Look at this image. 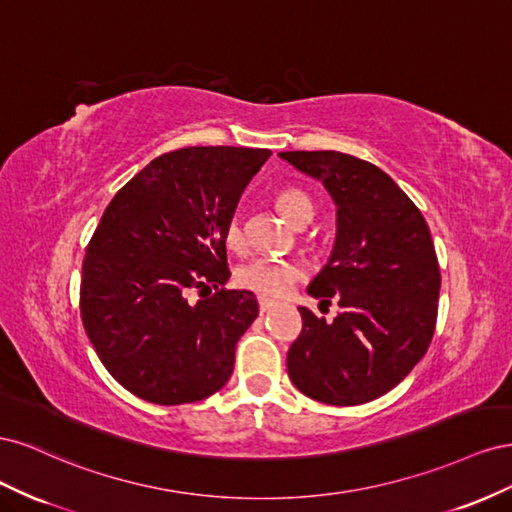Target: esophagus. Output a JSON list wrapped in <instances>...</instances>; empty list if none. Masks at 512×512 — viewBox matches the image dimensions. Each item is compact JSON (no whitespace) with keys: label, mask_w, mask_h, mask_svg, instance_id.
<instances>
[{"label":"esophagus","mask_w":512,"mask_h":512,"mask_svg":"<svg viewBox=\"0 0 512 512\" xmlns=\"http://www.w3.org/2000/svg\"><path fill=\"white\" fill-rule=\"evenodd\" d=\"M277 303L269 297H258V307H260V314H267L269 309H273Z\"/></svg>","instance_id":"esophagus-1"}]
</instances>
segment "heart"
<instances>
[{"label":"heart","mask_w":512,"mask_h":512,"mask_svg":"<svg viewBox=\"0 0 512 512\" xmlns=\"http://www.w3.org/2000/svg\"><path fill=\"white\" fill-rule=\"evenodd\" d=\"M275 207L292 226L312 220L314 213L312 198L299 188H284L277 192ZM224 241L230 250H241L243 247V226L237 213L230 215L224 226ZM303 273V265L294 260L256 258L239 269L237 282L247 290L262 294V297H282L294 282L301 280Z\"/></svg>","instance_id":"b5f03b06"}]
</instances>
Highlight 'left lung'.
<instances>
[{"label": "left lung", "instance_id": "1", "mask_svg": "<svg viewBox=\"0 0 512 512\" xmlns=\"http://www.w3.org/2000/svg\"><path fill=\"white\" fill-rule=\"evenodd\" d=\"M280 158L320 181L337 207L333 252L307 292L342 307L331 322L299 307L303 331L288 350V376L322 404H367L404 380L431 344L440 269L429 226L374 164L339 151Z\"/></svg>", "mask_w": 512, "mask_h": 512}]
</instances>
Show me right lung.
<instances>
[{
	"label": "right lung",
	"mask_w": 512,
	"mask_h": 512,
	"mask_svg": "<svg viewBox=\"0 0 512 512\" xmlns=\"http://www.w3.org/2000/svg\"><path fill=\"white\" fill-rule=\"evenodd\" d=\"M269 149L164 153L108 203L91 237L81 318L123 389L160 406L194 404L232 376L239 337L258 316L250 290H226L224 226ZM213 283V298L189 292Z\"/></svg>",
	"instance_id": "right-lung-1"
}]
</instances>
